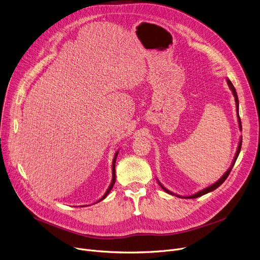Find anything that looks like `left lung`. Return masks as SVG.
Instances as JSON below:
<instances>
[{
	"label": "left lung",
	"mask_w": 260,
	"mask_h": 260,
	"mask_svg": "<svg viewBox=\"0 0 260 260\" xmlns=\"http://www.w3.org/2000/svg\"><path fill=\"white\" fill-rule=\"evenodd\" d=\"M226 82H227V85H228V87H229V89L231 90V92H232V94H233V96H234V101H235V107H237V116H238V122H239V128H240V131L242 132V122H241V119H240V115H239V98H238V94H237V91H235V88H234V86L232 85V83L230 82V80L228 79V78H226ZM242 137L240 138V142H239V145H238V149H237V152H235V155H234V157H233V160H232V162H231V165H230V167L228 168V170L221 176V178L219 179V180H217L215 183H212V184H210V185H208V186H206V187H204L203 190H200V191H198L197 193H195V194H193V195H190V196H181V195H178V194H175V193H173V192H171L170 190H168V188H166L161 183H160V181L156 178V180H157V182H158V184H159V186L162 188V190L166 192V193H168V194H170V195H174V196H176V197H179V198H184V199H193V198H198V197H201V196H203V195H205V194H207V193H210V192H212L214 190H216L217 187H219L225 180H226V178L228 177V175H229V173H230V171H231V169L233 168V166H234V164H235V161H237V158H238V156H239V154H240V151H241V148H242Z\"/></svg>",
	"instance_id": "obj_1"
}]
</instances>
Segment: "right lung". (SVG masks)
<instances>
[{
  "mask_svg": "<svg viewBox=\"0 0 260 260\" xmlns=\"http://www.w3.org/2000/svg\"><path fill=\"white\" fill-rule=\"evenodd\" d=\"M118 152H119V149H118V150L116 151V153H115V155H114V158H113V161H112V180H111V183H110V185H109V187H108V190L106 191L105 195H104V196H103V197H102L98 202H100V201L104 200V199L109 195V193L111 192V190L113 188V185H114L115 180H116V174H115V162H116V158H117ZM98 202H95V203H98Z\"/></svg>",
  "mask_w": 260,
  "mask_h": 260,
  "instance_id": "obj_1",
  "label": "right lung"
}]
</instances>
